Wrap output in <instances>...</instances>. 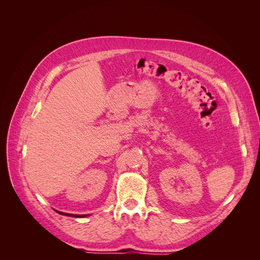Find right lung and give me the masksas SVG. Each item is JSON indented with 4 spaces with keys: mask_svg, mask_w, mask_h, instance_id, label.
I'll use <instances>...</instances> for the list:
<instances>
[{
    "mask_svg": "<svg viewBox=\"0 0 260 260\" xmlns=\"http://www.w3.org/2000/svg\"><path fill=\"white\" fill-rule=\"evenodd\" d=\"M59 214L67 215V216H70V217H84V215H72V214H64V212H59Z\"/></svg>",
    "mask_w": 260,
    "mask_h": 260,
    "instance_id": "add662e5",
    "label": "right lung"
}]
</instances>
